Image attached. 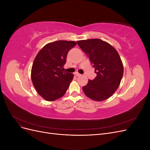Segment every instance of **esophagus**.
I'll list each match as a JSON object with an SVG mask.
<instances>
[{
    "instance_id": "1",
    "label": "esophagus",
    "mask_w": 150,
    "mask_h": 150,
    "mask_svg": "<svg viewBox=\"0 0 150 150\" xmlns=\"http://www.w3.org/2000/svg\"><path fill=\"white\" fill-rule=\"evenodd\" d=\"M74 74H75L76 76H81V74L78 73V72H75Z\"/></svg>"
}]
</instances>
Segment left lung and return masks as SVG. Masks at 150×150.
Segmentation results:
<instances>
[{
    "label": "left lung",
    "instance_id": "1",
    "mask_svg": "<svg viewBox=\"0 0 150 150\" xmlns=\"http://www.w3.org/2000/svg\"><path fill=\"white\" fill-rule=\"evenodd\" d=\"M88 56L97 76L83 87L84 94L94 101L108 99L119 87L123 66L119 54L110 44L99 39L77 41Z\"/></svg>",
    "mask_w": 150,
    "mask_h": 150
}]
</instances>
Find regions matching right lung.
<instances>
[{
	"instance_id": "add662e5",
	"label": "right lung",
	"mask_w": 150,
	"mask_h": 150,
	"mask_svg": "<svg viewBox=\"0 0 150 150\" xmlns=\"http://www.w3.org/2000/svg\"><path fill=\"white\" fill-rule=\"evenodd\" d=\"M77 43L57 40L46 44L34 61L31 79L38 94L48 101L59 99L66 93L73 74L64 71L67 53Z\"/></svg>"
}]
</instances>
